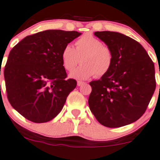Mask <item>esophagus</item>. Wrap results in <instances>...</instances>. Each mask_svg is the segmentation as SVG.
Instances as JSON below:
<instances>
[{"instance_id":"34e87169","label":"esophagus","mask_w":160,"mask_h":160,"mask_svg":"<svg viewBox=\"0 0 160 160\" xmlns=\"http://www.w3.org/2000/svg\"><path fill=\"white\" fill-rule=\"evenodd\" d=\"M83 85H85V82H81V81H78V82H77V85L78 86H81Z\"/></svg>"}]
</instances>
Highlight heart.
Instances as JSON below:
<instances>
[{"instance_id": "1", "label": "heart", "mask_w": 160, "mask_h": 160, "mask_svg": "<svg viewBox=\"0 0 160 160\" xmlns=\"http://www.w3.org/2000/svg\"><path fill=\"white\" fill-rule=\"evenodd\" d=\"M75 48L66 44L62 49L61 58L63 67L72 70L79 63L82 65L69 75L75 79H87L95 75L102 77L110 70L113 62V53L109 46L91 33L81 36L75 41Z\"/></svg>"}]
</instances>
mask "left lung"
<instances>
[{"label":"left lung","instance_id":"1","mask_svg":"<svg viewBox=\"0 0 160 160\" xmlns=\"http://www.w3.org/2000/svg\"><path fill=\"white\" fill-rule=\"evenodd\" d=\"M113 53L110 70L90 82L89 107L97 120L108 128L128 125L143 116L156 89L155 68L140 43L115 32H96Z\"/></svg>","mask_w":160,"mask_h":160}]
</instances>
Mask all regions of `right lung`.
Segmentation results:
<instances>
[{
	"label": "right lung",
	"mask_w": 160,
	"mask_h": 160,
	"mask_svg": "<svg viewBox=\"0 0 160 160\" xmlns=\"http://www.w3.org/2000/svg\"><path fill=\"white\" fill-rule=\"evenodd\" d=\"M81 33L51 29L28 35L10 51L5 66L10 103L29 121L43 123L60 113L77 82L66 79L62 49Z\"/></svg>",
	"instance_id": "right-lung-1"
}]
</instances>
